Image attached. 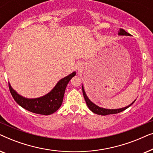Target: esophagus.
<instances>
[{"mask_svg":"<svg viewBox=\"0 0 153 153\" xmlns=\"http://www.w3.org/2000/svg\"><path fill=\"white\" fill-rule=\"evenodd\" d=\"M83 67V63H82V62H78V63H77V65H76V68L78 69V70H82Z\"/></svg>","mask_w":153,"mask_h":153,"instance_id":"1","label":"esophagus"}]
</instances>
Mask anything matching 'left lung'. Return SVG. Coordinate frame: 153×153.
Masks as SVG:
<instances>
[{"mask_svg": "<svg viewBox=\"0 0 153 153\" xmlns=\"http://www.w3.org/2000/svg\"><path fill=\"white\" fill-rule=\"evenodd\" d=\"M118 35H127V36H130V34L128 33H127L125 30H123V28H120V30L118 31ZM82 91H83V97H84V99L85 100V102H86V104L88 106V107L90 108V110L92 112L95 113L96 114L98 115H101V116H106V115H110V114H118V113L122 112L123 111H124L129 107L131 104H132L134 102H135V100L132 103L129 104L127 106H125L124 108H117V109H107V108H104L102 107H100L92 102L91 100H89V98L87 97L86 94H85V92L84 91V88H83V86L82 85Z\"/></svg>", "mask_w": 153, "mask_h": 153, "instance_id": "8db88e82", "label": "left lung"}]
</instances>
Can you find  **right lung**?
Wrapping results in <instances>:
<instances>
[{"label":"right lung","mask_w":153,"mask_h":153,"mask_svg":"<svg viewBox=\"0 0 153 153\" xmlns=\"http://www.w3.org/2000/svg\"><path fill=\"white\" fill-rule=\"evenodd\" d=\"M75 75L76 72H73L72 74L60 79L49 93L38 98L28 99L22 97L12 88L9 83L10 91L14 100L22 107L35 114L47 116L53 114L60 107L67 85Z\"/></svg>","instance_id":"1"}]
</instances>
